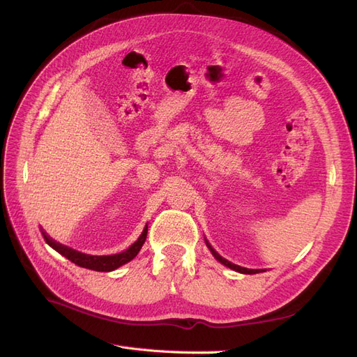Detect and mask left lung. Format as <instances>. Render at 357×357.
Masks as SVG:
<instances>
[{
    "instance_id": "1",
    "label": "left lung",
    "mask_w": 357,
    "mask_h": 357,
    "mask_svg": "<svg viewBox=\"0 0 357 357\" xmlns=\"http://www.w3.org/2000/svg\"><path fill=\"white\" fill-rule=\"evenodd\" d=\"M205 244H207V247L210 248V252L213 253V256L218 259V261L220 262V264H223L225 266H228V268H231V269H234V271H238V273H241V274H256V273H259V269H248V268H243V266H240V265H235V264H232V262H229V261H226L225 257H222L218 252L214 250V248L211 247V244L205 240Z\"/></svg>"
}]
</instances>
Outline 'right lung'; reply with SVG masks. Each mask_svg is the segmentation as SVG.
<instances>
[{"mask_svg":"<svg viewBox=\"0 0 357 357\" xmlns=\"http://www.w3.org/2000/svg\"><path fill=\"white\" fill-rule=\"evenodd\" d=\"M41 234H43V236H45L46 243L53 248V250H56L63 257H67L68 261H71L73 264L79 265L82 268L92 269V271L110 273V271H114V269H117L119 266L128 264L129 261H132V259L138 255V252L142 250V247H143V244H144V241L147 238V225H146L144 231L142 232V235L138 236V240L131 247H128L126 250L122 252V253L109 255V256L84 255V253H80L77 250H73V248H70L67 245L59 244L55 240H52L45 231H41Z\"/></svg>","mask_w":357,"mask_h":357,"instance_id":"right-lung-1","label":"right lung"}]
</instances>
